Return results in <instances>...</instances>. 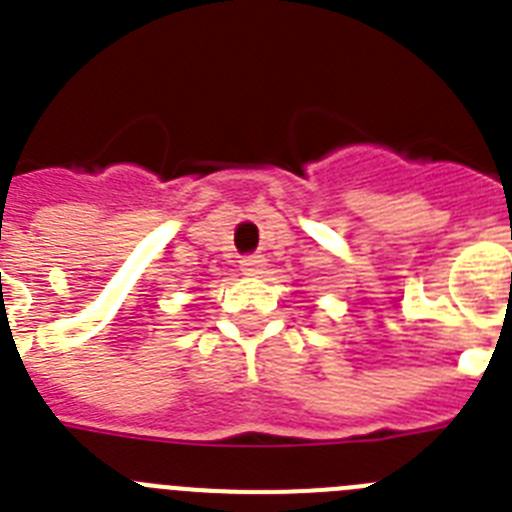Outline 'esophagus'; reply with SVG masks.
Returning <instances> with one entry per match:
<instances>
[{"label": "esophagus", "instance_id": "esophagus-1", "mask_svg": "<svg viewBox=\"0 0 512 512\" xmlns=\"http://www.w3.org/2000/svg\"><path fill=\"white\" fill-rule=\"evenodd\" d=\"M264 269H266L264 256H248V259L241 261V271L246 274V277H259V274H264Z\"/></svg>", "mask_w": 512, "mask_h": 512}]
</instances>
